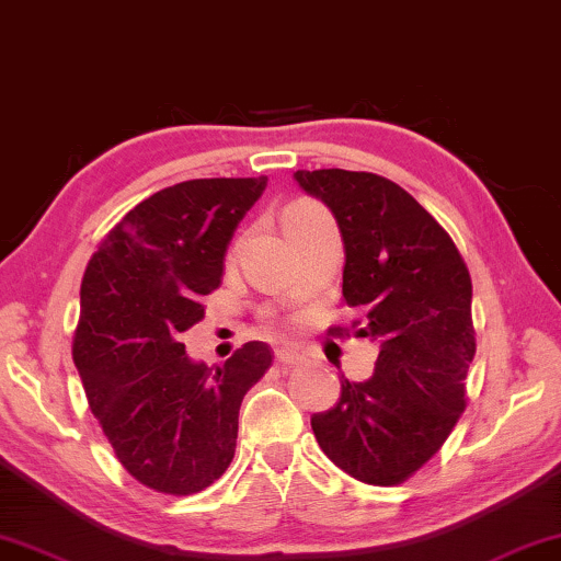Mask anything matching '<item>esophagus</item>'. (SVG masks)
<instances>
[{
    "label": "esophagus",
    "instance_id": "obj_1",
    "mask_svg": "<svg viewBox=\"0 0 561 561\" xmlns=\"http://www.w3.org/2000/svg\"><path fill=\"white\" fill-rule=\"evenodd\" d=\"M275 359H278L283 367H294V364L304 362V354H298L294 346H278L275 348Z\"/></svg>",
    "mask_w": 561,
    "mask_h": 561
}]
</instances>
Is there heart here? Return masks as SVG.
<instances>
[{
    "label": "heart",
    "mask_w": 561,
    "mask_h": 561,
    "mask_svg": "<svg viewBox=\"0 0 561 561\" xmlns=\"http://www.w3.org/2000/svg\"><path fill=\"white\" fill-rule=\"evenodd\" d=\"M319 205H316V202H308V199H298V202H294V205H290L286 213H283V217H288V215H298V213H308V209H316Z\"/></svg>",
    "instance_id": "1"
}]
</instances>
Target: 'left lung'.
Masks as SVG:
<instances>
[{"label": "left lung", "instance_id": "8db88e82", "mask_svg": "<svg viewBox=\"0 0 561 561\" xmlns=\"http://www.w3.org/2000/svg\"><path fill=\"white\" fill-rule=\"evenodd\" d=\"M296 180L334 213L346 250L341 304L364 313L352 321L356 336L379 344L375 375L341 381L336 408L311 417L313 435L356 481L400 485L443 448L468 404V265L435 217L387 176L298 169Z\"/></svg>", "mask_w": 561, "mask_h": 561}]
</instances>
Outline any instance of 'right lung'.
I'll use <instances>...</instances> for the list:
<instances>
[{
	"label": "right lung",
	"mask_w": 561,
	"mask_h": 561,
	"mask_svg": "<svg viewBox=\"0 0 561 561\" xmlns=\"http://www.w3.org/2000/svg\"><path fill=\"white\" fill-rule=\"evenodd\" d=\"M267 176L190 180L136 205L101 240L80 286L72 362L121 466L146 489L192 496L234 458L242 397L273 364L248 341L222 367L184 354L238 222Z\"/></svg>",
	"instance_id": "right-lung-1"
}]
</instances>
